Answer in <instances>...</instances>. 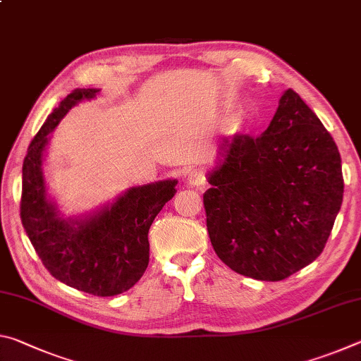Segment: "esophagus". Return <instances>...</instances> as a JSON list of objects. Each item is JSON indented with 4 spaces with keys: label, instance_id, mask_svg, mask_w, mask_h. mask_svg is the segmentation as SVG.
Here are the masks:
<instances>
[{
    "label": "esophagus",
    "instance_id": "1",
    "mask_svg": "<svg viewBox=\"0 0 361 361\" xmlns=\"http://www.w3.org/2000/svg\"><path fill=\"white\" fill-rule=\"evenodd\" d=\"M188 185L189 186H194V188H199V186H204L205 185V173L202 170H191V172L188 173Z\"/></svg>",
    "mask_w": 361,
    "mask_h": 361
}]
</instances>
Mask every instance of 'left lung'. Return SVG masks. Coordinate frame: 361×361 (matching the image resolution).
<instances>
[{"label":"left lung","mask_w":361,"mask_h":361,"mask_svg":"<svg viewBox=\"0 0 361 361\" xmlns=\"http://www.w3.org/2000/svg\"><path fill=\"white\" fill-rule=\"evenodd\" d=\"M204 194L213 250L237 274L264 282L319 258L342 204L344 178L333 137L288 89L258 137L226 138Z\"/></svg>","instance_id":"left-lung-1"}]
</instances>
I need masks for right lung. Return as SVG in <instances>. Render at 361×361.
Returning a JSON list of instances; mask_svg holds the SVG:
<instances>
[{
	"label": "right lung",
	"mask_w": 361,
	"mask_h": 361,
	"mask_svg": "<svg viewBox=\"0 0 361 361\" xmlns=\"http://www.w3.org/2000/svg\"><path fill=\"white\" fill-rule=\"evenodd\" d=\"M97 89H75L49 114L28 146L22 169L20 218L42 264L65 285L94 296H114L135 285L149 262L148 232L176 192V180L130 188L114 204L84 221L63 219L47 199L42 152L47 135L71 106Z\"/></svg>",
	"instance_id": "right-lung-1"
}]
</instances>
